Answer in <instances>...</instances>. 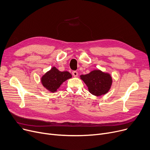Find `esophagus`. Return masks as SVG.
<instances>
[{
	"instance_id": "obj_1",
	"label": "esophagus",
	"mask_w": 150,
	"mask_h": 150,
	"mask_svg": "<svg viewBox=\"0 0 150 150\" xmlns=\"http://www.w3.org/2000/svg\"><path fill=\"white\" fill-rule=\"evenodd\" d=\"M72 75L75 76V77H76L78 76V72H76V71H73L72 72Z\"/></svg>"
}]
</instances>
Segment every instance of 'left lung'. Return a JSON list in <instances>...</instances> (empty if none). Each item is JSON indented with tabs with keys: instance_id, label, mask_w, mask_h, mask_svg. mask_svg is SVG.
I'll return each instance as SVG.
<instances>
[{
	"instance_id": "obj_1",
	"label": "left lung",
	"mask_w": 150,
	"mask_h": 150,
	"mask_svg": "<svg viewBox=\"0 0 150 150\" xmlns=\"http://www.w3.org/2000/svg\"><path fill=\"white\" fill-rule=\"evenodd\" d=\"M81 78L87 85L89 92L96 96L107 93L112 84L111 75L100 70L92 71L87 75H82Z\"/></svg>"
}]
</instances>
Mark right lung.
Listing matches in <instances>:
<instances>
[{
	"label": "right lung",
	"instance_id": "1",
	"mask_svg": "<svg viewBox=\"0 0 150 150\" xmlns=\"http://www.w3.org/2000/svg\"><path fill=\"white\" fill-rule=\"evenodd\" d=\"M72 77L67 71L61 72L56 67H53L47 72L41 78V82L44 87L49 91L54 92L60 87L61 84Z\"/></svg>",
	"mask_w": 150,
	"mask_h": 150
}]
</instances>
